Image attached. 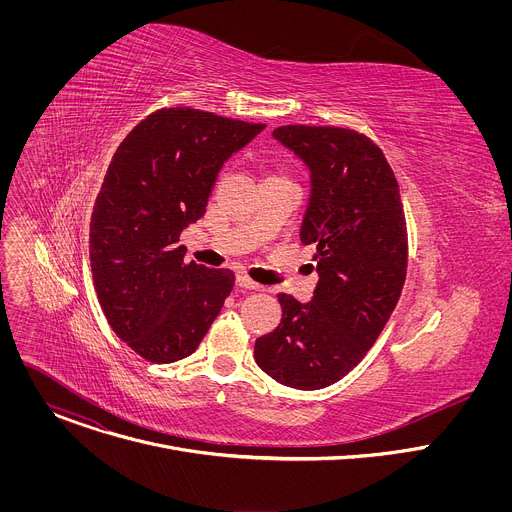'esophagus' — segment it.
<instances>
[{
  "instance_id": "34e87169",
  "label": "esophagus",
  "mask_w": 512,
  "mask_h": 512,
  "mask_svg": "<svg viewBox=\"0 0 512 512\" xmlns=\"http://www.w3.org/2000/svg\"><path fill=\"white\" fill-rule=\"evenodd\" d=\"M237 285H239L241 289H259V287H261L259 283L251 281L247 275H237Z\"/></svg>"
}]
</instances>
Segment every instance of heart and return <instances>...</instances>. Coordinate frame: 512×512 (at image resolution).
<instances>
[{
  "label": "heart",
  "mask_w": 512,
  "mask_h": 512,
  "mask_svg": "<svg viewBox=\"0 0 512 512\" xmlns=\"http://www.w3.org/2000/svg\"><path fill=\"white\" fill-rule=\"evenodd\" d=\"M269 178H283V176L281 174H269L265 180H269Z\"/></svg>",
  "instance_id": "1"
}]
</instances>
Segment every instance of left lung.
<instances>
[{
    "label": "left lung",
    "mask_w": 512,
    "mask_h": 512,
    "mask_svg": "<svg viewBox=\"0 0 512 512\" xmlns=\"http://www.w3.org/2000/svg\"><path fill=\"white\" fill-rule=\"evenodd\" d=\"M273 137L310 168L300 239L320 275L308 304L279 294V326L255 340V362L294 389L346 377L389 322L407 275L397 178L379 145L344 127L283 125Z\"/></svg>",
    "instance_id": "1"
}]
</instances>
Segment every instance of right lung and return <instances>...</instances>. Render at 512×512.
Wrapping results in <instances>:
<instances>
[{
    "mask_svg": "<svg viewBox=\"0 0 512 512\" xmlns=\"http://www.w3.org/2000/svg\"><path fill=\"white\" fill-rule=\"evenodd\" d=\"M263 129L168 107L113 154L91 214V271L109 326L141 358L190 356L229 298L235 273L186 263L178 241L206 212L223 164Z\"/></svg>",
    "mask_w": 512,
    "mask_h": 512,
    "instance_id": "add662e5",
    "label": "right lung"
}]
</instances>
